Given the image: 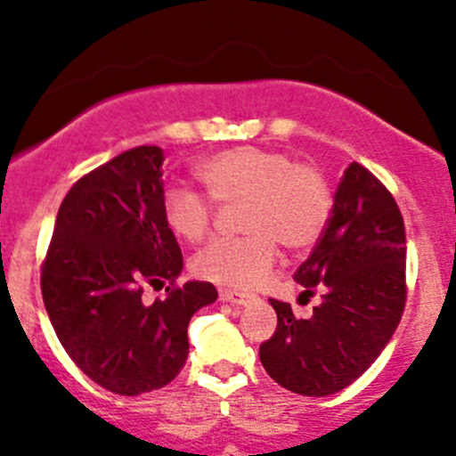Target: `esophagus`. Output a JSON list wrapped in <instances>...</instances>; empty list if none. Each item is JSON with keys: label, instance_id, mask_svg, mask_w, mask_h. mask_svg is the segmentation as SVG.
Returning a JSON list of instances; mask_svg holds the SVG:
<instances>
[{"label": "esophagus", "instance_id": "obj_1", "mask_svg": "<svg viewBox=\"0 0 456 456\" xmlns=\"http://www.w3.org/2000/svg\"><path fill=\"white\" fill-rule=\"evenodd\" d=\"M218 296L223 302H232V305H240V306L251 305V302L256 300V297L249 296V293H238V291H232V289H220Z\"/></svg>", "mask_w": 456, "mask_h": 456}]
</instances>
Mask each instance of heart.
<instances>
[{
    "mask_svg": "<svg viewBox=\"0 0 456 456\" xmlns=\"http://www.w3.org/2000/svg\"><path fill=\"white\" fill-rule=\"evenodd\" d=\"M207 195L172 185L163 191V220L174 236L200 242L214 224L216 205H238L245 236L218 238L194 257L202 280L251 289L266 278L278 247L300 256L320 240L333 211V190L317 165L296 163L291 154L238 145L196 165Z\"/></svg>",
    "mask_w": 456,
    "mask_h": 456,
    "instance_id": "b5f03b06",
    "label": "heart"
}]
</instances>
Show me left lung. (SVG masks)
Instances as JSON below:
<instances>
[{
  "label": "left lung",
  "instance_id": "8db88e82",
  "mask_svg": "<svg viewBox=\"0 0 456 456\" xmlns=\"http://www.w3.org/2000/svg\"><path fill=\"white\" fill-rule=\"evenodd\" d=\"M293 280L302 296L320 291L322 305L302 320L287 302L269 300L278 326L260 344V362L282 388L326 397L379 357L406 309L403 216L364 165L346 167L333 214Z\"/></svg>",
  "mask_w": 456,
  "mask_h": 456
}]
</instances>
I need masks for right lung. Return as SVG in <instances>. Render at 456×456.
Wrapping results in <instances>:
<instances>
[{
    "label": "right lung",
    "mask_w": 456,
    "mask_h": 456,
    "mask_svg": "<svg viewBox=\"0 0 456 456\" xmlns=\"http://www.w3.org/2000/svg\"><path fill=\"white\" fill-rule=\"evenodd\" d=\"M163 150L139 145L84 174L59 207L41 296L59 342L117 395L163 388L185 366L187 324L218 291L178 284L183 254L163 220ZM147 283L168 284L142 305Z\"/></svg>",
    "instance_id": "add662e5"
}]
</instances>
